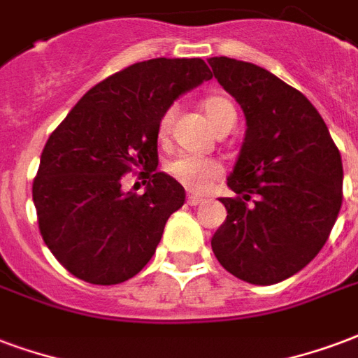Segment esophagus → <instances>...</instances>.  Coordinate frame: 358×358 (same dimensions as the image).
Listing matches in <instances>:
<instances>
[{
    "mask_svg": "<svg viewBox=\"0 0 358 358\" xmlns=\"http://www.w3.org/2000/svg\"><path fill=\"white\" fill-rule=\"evenodd\" d=\"M206 199H203V197H199V195H189L187 197V205H192V206H197V205H203Z\"/></svg>",
    "mask_w": 358,
    "mask_h": 358,
    "instance_id": "obj_1",
    "label": "esophagus"
}]
</instances>
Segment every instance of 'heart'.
Listing matches in <instances>:
<instances>
[{
  "instance_id": "obj_1",
  "label": "heart",
  "mask_w": 358,
  "mask_h": 358,
  "mask_svg": "<svg viewBox=\"0 0 358 358\" xmlns=\"http://www.w3.org/2000/svg\"><path fill=\"white\" fill-rule=\"evenodd\" d=\"M203 112H205L208 123L220 131L222 127L235 123L237 119V112L235 106L227 100L226 96H208L203 100ZM172 117H174V110L169 108L161 119H159V136L165 138L169 131H171ZM166 172L171 174L172 178L178 182L180 186H184L189 192L201 193L206 192L208 187L213 186L216 180L224 174V169L218 161L214 159H201L192 157V155H180V157L172 159L171 163L166 165Z\"/></svg>"
}]
</instances>
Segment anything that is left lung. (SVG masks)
Wrapping results in <instances>:
<instances>
[{
	"mask_svg": "<svg viewBox=\"0 0 358 358\" xmlns=\"http://www.w3.org/2000/svg\"><path fill=\"white\" fill-rule=\"evenodd\" d=\"M208 64L246 117L227 178L237 197L220 199L227 218L210 245L237 279L275 285L303 269L328 241L343 199L340 150L298 89L250 62L214 57Z\"/></svg>",
	"mask_w": 358,
	"mask_h": 358,
	"instance_id": "obj_1",
	"label": "left lung"
}]
</instances>
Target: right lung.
Returning <instances> with one entry per match:
<instances>
[{"label": "right lung", "mask_w": 358, "mask_h": 358, "mask_svg": "<svg viewBox=\"0 0 358 358\" xmlns=\"http://www.w3.org/2000/svg\"><path fill=\"white\" fill-rule=\"evenodd\" d=\"M213 73L201 58H152L94 85L52 131L41 153L31 197L39 233L73 277L119 285L155 254L169 216L186 192L157 172L159 119ZM142 170L144 196L120 189Z\"/></svg>", "instance_id": "1"}]
</instances>
